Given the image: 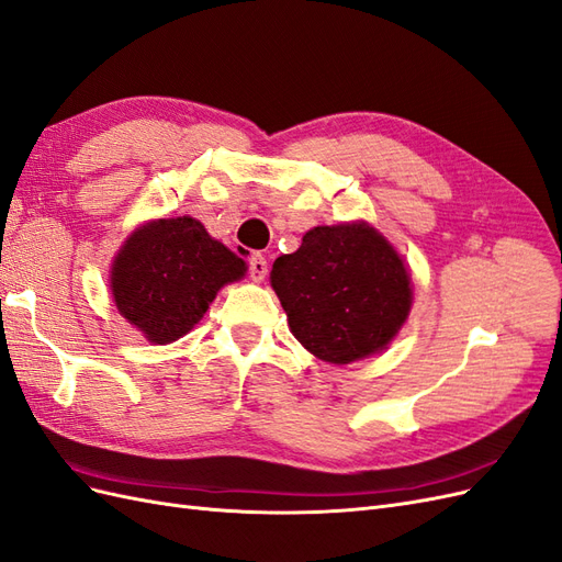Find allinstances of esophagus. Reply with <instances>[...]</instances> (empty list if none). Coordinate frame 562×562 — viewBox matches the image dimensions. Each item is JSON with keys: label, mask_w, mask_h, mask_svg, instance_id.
<instances>
[{"label": "esophagus", "mask_w": 562, "mask_h": 562, "mask_svg": "<svg viewBox=\"0 0 562 562\" xmlns=\"http://www.w3.org/2000/svg\"><path fill=\"white\" fill-rule=\"evenodd\" d=\"M267 260L262 258L260 252H252L250 255V260H248V274H250V279L252 281H265V277H267Z\"/></svg>", "instance_id": "1"}]
</instances>
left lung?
Masks as SVG:
<instances>
[{
	"label": "left lung",
	"instance_id": "1",
	"mask_svg": "<svg viewBox=\"0 0 562 562\" xmlns=\"http://www.w3.org/2000/svg\"><path fill=\"white\" fill-rule=\"evenodd\" d=\"M271 288L304 349L337 366L384 349L413 302L398 252L366 223L310 229L277 258Z\"/></svg>",
	"mask_w": 562,
	"mask_h": 562
}]
</instances>
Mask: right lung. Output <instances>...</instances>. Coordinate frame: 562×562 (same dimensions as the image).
Here are the masks:
<instances>
[{
	"instance_id": "obj_1",
	"label": "right lung",
	"mask_w": 562,
	"mask_h": 562,
	"mask_svg": "<svg viewBox=\"0 0 562 562\" xmlns=\"http://www.w3.org/2000/svg\"><path fill=\"white\" fill-rule=\"evenodd\" d=\"M246 262L211 239L194 217L157 220L131 234L112 267L116 310L149 342L166 345L194 328L225 283Z\"/></svg>"
}]
</instances>
